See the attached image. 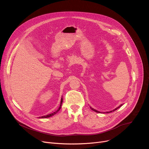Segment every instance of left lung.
Listing matches in <instances>:
<instances>
[{"mask_svg": "<svg viewBox=\"0 0 149 149\" xmlns=\"http://www.w3.org/2000/svg\"><path fill=\"white\" fill-rule=\"evenodd\" d=\"M123 105V104H121V105H120L119 106V107H117V108H116L115 109H114V110H113V111H107V112H106V113H110V112H112V111H115V110H116L118 109H119V107H121V106ZM90 109L92 110H93V111H95V112H97V113H100V111H97L96 110H95V109H93V108H91V107H90Z\"/></svg>", "mask_w": 149, "mask_h": 149, "instance_id": "8db88e82", "label": "left lung"}]
</instances>
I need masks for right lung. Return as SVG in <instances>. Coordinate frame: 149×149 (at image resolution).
<instances>
[{"label": "right lung", "mask_w": 149, "mask_h": 149, "mask_svg": "<svg viewBox=\"0 0 149 149\" xmlns=\"http://www.w3.org/2000/svg\"><path fill=\"white\" fill-rule=\"evenodd\" d=\"M62 101H63V100H62V97L61 98V105H60V107H59V109L56 110V111H54V112H53V113H51V114H49V115H46V116H41V117H39V118H49V117H51V116H52L53 115H55L56 113H57L60 109H61V105H62Z\"/></svg>", "instance_id": "obj_1"}]
</instances>
